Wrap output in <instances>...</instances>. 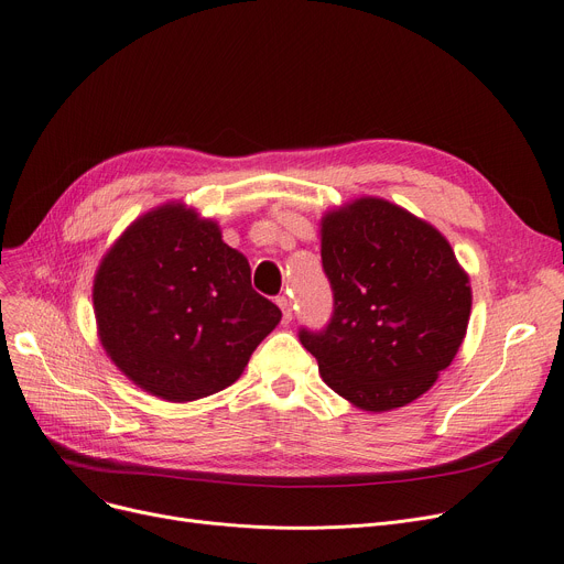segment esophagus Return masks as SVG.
<instances>
[{"instance_id":"obj_1","label":"esophagus","mask_w":564,"mask_h":564,"mask_svg":"<svg viewBox=\"0 0 564 564\" xmlns=\"http://www.w3.org/2000/svg\"><path fill=\"white\" fill-rule=\"evenodd\" d=\"M276 304L283 311V324H290L292 322V304H290V300L288 297H279Z\"/></svg>"}]
</instances>
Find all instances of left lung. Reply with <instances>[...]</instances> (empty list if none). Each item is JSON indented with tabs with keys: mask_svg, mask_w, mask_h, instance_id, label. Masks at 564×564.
Returning <instances> with one entry per match:
<instances>
[{
	"mask_svg": "<svg viewBox=\"0 0 564 564\" xmlns=\"http://www.w3.org/2000/svg\"><path fill=\"white\" fill-rule=\"evenodd\" d=\"M319 242L334 317L300 340L324 383L372 413L419 400L457 357L470 317V281L451 242L377 196L324 213Z\"/></svg>",
	"mask_w": 564,
	"mask_h": 564,
	"instance_id": "1",
	"label": "left lung"
}]
</instances>
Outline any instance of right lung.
Returning a JSON list of instances; mask_svg holds the SVG:
<instances>
[{
	"mask_svg": "<svg viewBox=\"0 0 564 564\" xmlns=\"http://www.w3.org/2000/svg\"><path fill=\"white\" fill-rule=\"evenodd\" d=\"M94 313L113 366L166 402L230 387L281 322L219 224L175 200L137 217L102 256Z\"/></svg>",
	"mask_w": 564,
	"mask_h": 564,
	"instance_id": "right-lung-1",
	"label": "right lung"
}]
</instances>
